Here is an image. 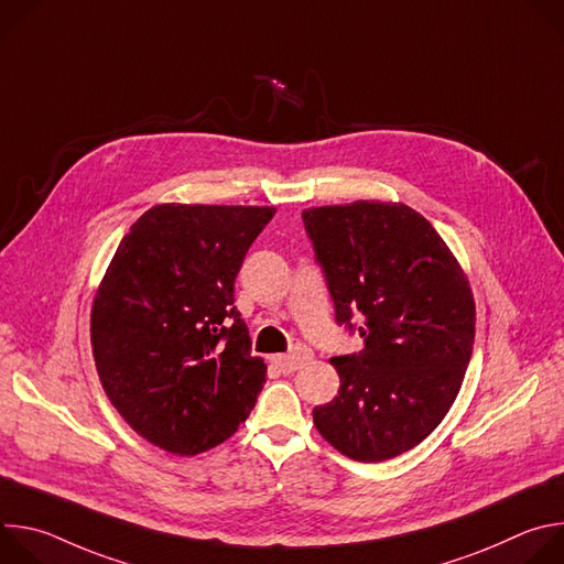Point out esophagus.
Wrapping results in <instances>:
<instances>
[{
	"label": "esophagus",
	"mask_w": 564,
	"mask_h": 564,
	"mask_svg": "<svg viewBox=\"0 0 564 564\" xmlns=\"http://www.w3.org/2000/svg\"><path fill=\"white\" fill-rule=\"evenodd\" d=\"M310 357H312V352H310L307 348L296 346L292 352L274 357V366H276V368H281L283 372H294V370H299L305 361H310Z\"/></svg>",
	"instance_id": "esophagus-1"
}]
</instances>
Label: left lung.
I'll return each mask as SVG.
<instances>
[{"label":"left lung","mask_w":564,"mask_h":564,"mask_svg":"<svg viewBox=\"0 0 564 564\" xmlns=\"http://www.w3.org/2000/svg\"><path fill=\"white\" fill-rule=\"evenodd\" d=\"M339 324L361 312L364 350L333 357L341 386L316 431L341 455L383 462L426 440L451 411L475 339L468 279L413 207L355 200L303 209Z\"/></svg>","instance_id":"8db88e82"}]
</instances>
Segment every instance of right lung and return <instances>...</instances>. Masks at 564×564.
<instances>
[{
  "instance_id": "1",
  "label": "right lung",
  "mask_w": 564,
  "mask_h": 564,
  "mask_svg": "<svg viewBox=\"0 0 564 564\" xmlns=\"http://www.w3.org/2000/svg\"><path fill=\"white\" fill-rule=\"evenodd\" d=\"M274 212L163 203L120 240L94 296L91 348L109 401L153 446L198 455L254 409L268 368L234 281Z\"/></svg>"
}]
</instances>
